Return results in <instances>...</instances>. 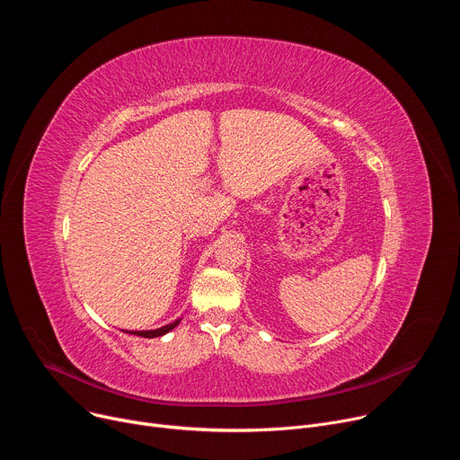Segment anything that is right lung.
<instances>
[{"mask_svg": "<svg viewBox=\"0 0 460 460\" xmlns=\"http://www.w3.org/2000/svg\"><path fill=\"white\" fill-rule=\"evenodd\" d=\"M180 320H181V318H178V320H174V322H171V323H167V325H164V327H158V330H147V332H127V333H130V335H138V337H144V339L162 337V335L169 333L171 330H174V327L180 323Z\"/></svg>", "mask_w": 460, "mask_h": 460, "instance_id": "add662e5", "label": "right lung"}]
</instances>
